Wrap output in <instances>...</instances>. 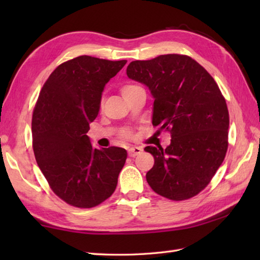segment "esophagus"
I'll return each mask as SVG.
<instances>
[{
  "mask_svg": "<svg viewBox=\"0 0 260 260\" xmlns=\"http://www.w3.org/2000/svg\"><path fill=\"white\" fill-rule=\"evenodd\" d=\"M142 152H143V148L139 146H133L128 148V155L132 157L139 155V154H141Z\"/></svg>",
  "mask_w": 260,
  "mask_h": 260,
  "instance_id": "obj_1",
  "label": "esophagus"
}]
</instances>
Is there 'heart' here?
Masks as SVG:
<instances>
[{
  "mask_svg": "<svg viewBox=\"0 0 260 260\" xmlns=\"http://www.w3.org/2000/svg\"><path fill=\"white\" fill-rule=\"evenodd\" d=\"M137 86L135 85H125L123 88H121V95H123V97L126 95V93H128L129 91H132L133 89H135ZM126 136H128V134H125Z\"/></svg>",
  "mask_w": 260,
  "mask_h": 260,
  "instance_id": "heart-1",
  "label": "heart"
}]
</instances>
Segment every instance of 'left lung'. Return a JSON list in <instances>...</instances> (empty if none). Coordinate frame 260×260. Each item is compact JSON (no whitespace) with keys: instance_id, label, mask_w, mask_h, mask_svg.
Wrapping results in <instances>:
<instances>
[{"instance_id":"1","label":"left lung","mask_w":260,"mask_h":260,"mask_svg":"<svg viewBox=\"0 0 260 260\" xmlns=\"http://www.w3.org/2000/svg\"><path fill=\"white\" fill-rule=\"evenodd\" d=\"M129 79L145 85L154 99L152 123L167 128V148L146 146L154 156L147 183L170 200H186L206 187L228 148L229 113L217 82L196 60L162 54L132 61Z\"/></svg>"}]
</instances>
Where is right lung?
Wrapping results in <instances>:
<instances>
[{"instance_id": "add662e5", "label": "right lung", "mask_w": 260, "mask_h": 260, "mask_svg": "<svg viewBox=\"0 0 260 260\" xmlns=\"http://www.w3.org/2000/svg\"><path fill=\"white\" fill-rule=\"evenodd\" d=\"M79 56L53 70L32 116L33 152L52 191L77 208H92L113 194L127 152L92 147L87 133L104 88L126 64Z\"/></svg>"}]
</instances>
